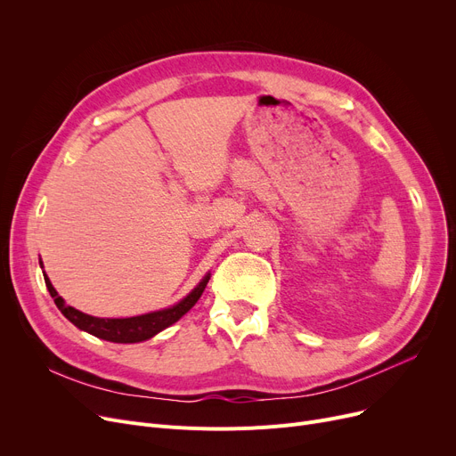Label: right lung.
<instances>
[{
    "label": "right lung",
    "instance_id": "add662e5",
    "mask_svg": "<svg viewBox=\"0 0 456 456\" xmlns=\"http://www.w3.org/2000/svg\"><path fill=\"white\" fill-rule=\"evenodd\" d=\"M210 275H205L203 281L191 290L183 301H179L177 305H174L172 308H164L159 310V313H150L143 316H134V318H94L88 316L81 310L64 305V299L57 294V290L53 289V284L47 279V275L44 273V281L47 290H50L52 297L55 299V305L59 306L61 313L74 323L76 327H79L81 330H86L94 337L103 338L107 342H116V344H134V342H143L150 340L151 337H155L157 332L164 330L166 327H170L172 323H175L181 316H184L188 310L198 303V299L201 297L203 290L207 289Z\"/></svg>",
    "mask_w": 456,
    "mask_h": 456
}]
</instances>
